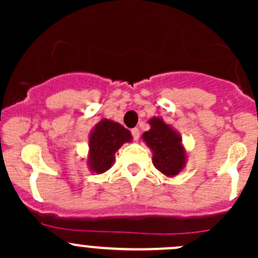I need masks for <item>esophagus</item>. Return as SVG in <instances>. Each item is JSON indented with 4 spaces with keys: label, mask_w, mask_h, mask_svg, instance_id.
Segmentation results:
<instances>
[{
    "label": "esophagus",
    "mask_w": 258,
    "mask_h": 258,
    "mask_svg": "<svg viewBox=\"0 0 258 258\" xmlns=\"http://www.w3.org/2000/svg\"><path fill=\"white\" fill-rule=\"evenodd\" d=\"M131 134H132V136H134L135 141H137V140L140 139V130L139 128H132Z\"/></svg>",
    "instance_id": "esophagus-1"
}]
</instances>
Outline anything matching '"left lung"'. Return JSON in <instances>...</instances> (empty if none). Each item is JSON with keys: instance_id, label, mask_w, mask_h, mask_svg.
<instances>
[{"instance_id": "obj_1", "label": "left lung", "mask_w": 258, "mask_h": 258, "mask_svg": "<svg viewBox=\"0 0 258 258\" xmlns=\"http://www.w3.org/2000/svg\"><path fill=\"white\" fill-rule=\"evenodd\" d=\"M151 128L144 132L142 140L152 151L153 166L166 177H175L184 168L187 153L182 137L161 117L148 119Z\"/></svg>"}]
</instances>
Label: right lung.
<instances>
[{"label": "right lung", "mask_w": 258, "mask_h": 258, "mask_svg": "<svg viewBox=\"0 0 258 258\" xmlns=\"http://www.w3.org/2000/svg\"><path fill=\"white\" fill-rule=\"evenodd\" d=\"M132 141L131 132L118 122L102 118L88 137L87 166L93 173L106 172L114 163V153L126 142Z\"/></svg>", "instance_id": "obj_1"}]
</instances>
